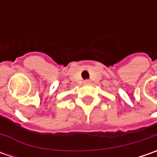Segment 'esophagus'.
<instances>
[{
    "instance_id": "obj_1",
    "label": "esophagus",
    "mask_w": 157,
    "mask_h": 157,
    "mask_svg": "<svg viewBox=\"0 0 157 157\" xmlns=\"http://www.w3.org/2000/svg\"><path fill=\"white\" fill-rule=\"evenodd\" d=\"M84 84L88 85V84H90V81H89V80H86V81H84Z\"/></svg>"
}]
</instances>
